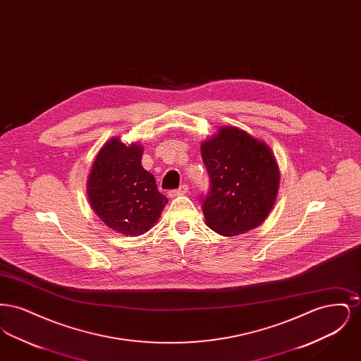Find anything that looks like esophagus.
<instances>
[{
	"label": "esophagus",
	"mask_w": 361,
	"mask_h": 361,
	"mask_svg": "<svg viewBox=\"0 0 361 361\" xmlns=\"http://www.w3.org/2000/svg\"><path fill=\"white\" fill-rule=\"evenodd\" d=\"M188 192V185H180V188L173 189L169 192V196L171 197H176V196H180V195H185Z\"/></svg>",
	"instance_id": "34e87169"
}]
</instances>
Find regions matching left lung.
I'll return each instance as SVG.
<instances>
[{
    "label": "left lung",
    "mask_w": 361,
    "mask_h": 361,
    "mask_svg": "<svg viewBox=\"0 0 361 361\" xmlns=\"http://www.w3.org/2000/svg\"><path fill=\"white\" fill-rule=\"evenodd\" d=\"M200 149L209 177L202 206L207 226L224 237H237L258 227L275 204L280 183L271 147L227 126Z\"/></svg>",
    "instance_id": "8db88e82"
}]
</instances>
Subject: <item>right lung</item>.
<instances>
[{"mask_svg": "<svg viewBox=\"0 0 361 361\" xmlns=\"http://www.w3.org/2000/svg\"><path fill=\"white\" fill-rule=\"evenodd\" d=\"M143 147L109 139L94 159L87 178V197L96 215L116 233L142 235L158 221L168 203L154 176L142 166Z\"/></svg>", "mask_w": 361, "mask_h": 361, "instance_id": "obj_1", "label": "right lung"}]
</instances>
